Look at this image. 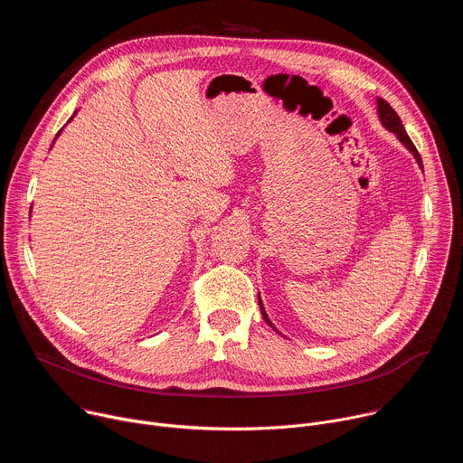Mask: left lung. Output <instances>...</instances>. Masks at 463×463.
Instances as JSON below:
<instances>
[{
    "instance_id": "1",
    "label": "left lung",
    "mask_w": 463,
    "mask_h": 463,
    "mask_svg": "<svg viewBox=\"0 0 463 463\" xmlns=\"http://www.w3.org/2000/svg\"><path fill=\"white\" fill-rule=\"evenodd\" d=\"M377 113H379V118H381V122H383V126L386 128V129H390V131H393L395 136H398V139L414 154V157H416V161H418V165L423 168V163H421V156L418 154V150H416V146H414V143L411 141V137L407 136V131H405V128H403V122H402V118H400V115L393 111V108L384 100V99H377ZM260 300V298H258ZM260 307H261V315H263V318H266V322L268 324H271L269 322V318H268V315H266V311H263V306H261V300H260ZM273 326V324H271Z\"/></svg>"
}]
</instances>
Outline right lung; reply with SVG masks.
I'll list each match as a JSON object with an SVG mask.
<instances>
[{
    "instance_id": "obj_1",
    "label": "right lung",
    "mask_w": 463,
    "mask_h": 463,
    "mask_svg": "<svg viewBox=\"0 0 463 463\" xmlns=\"http://www.w3.org/2000/svg\"><path fill=\"white\" fill-rule=\"evenodd\" d=\"M60 131H61V129H60ZM60 131H58V134H60Z\"/></svg>"
}]
</instances>
